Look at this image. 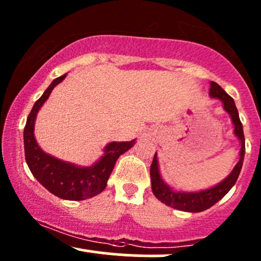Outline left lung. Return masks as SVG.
Listing matches in <instances>:
<instances>
[{
	"instance_id": "obj_1",
	"label": "left lung",
	"mask_w": 261,
	"mask_h": 261,
	"mask_svg": "<svg viewBox=\"0 0 261 261\" xmlns=\"http://www.w3.org/2000/svg\"><path fill=\"white\" fill-rule=\"evenodd\" d=\"M210 95L212 98L221 99L223 103V109L230 115L232 122L234 124V135L241 141V152H239V162L236 164L230 174L217 184L216 187L206 189V190L197 191V193H184V191H174L172 188L164 182L161 178L160 169H158V160L157 153L154 154L153 161L151 164V182H152V191L154 196L160 201L166 203L170 207L180 210V211L187 212H201L205 211L214 206L217 201H220L222 197L232 189L238 179L239 173H241L242 166H243L244 153H245V140L243 134V125H242L241 119H239L238 110H237L234 100L232 97H229L226 92L223 91L222 87L218 86L216 82H210Z\"/></svg>"
}]
</instances>
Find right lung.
I'll return each mask as SVG.
<instances>
[{
    "label": "right lung",
    "instance_id": "add662e5",
    "mask_svg": "<svg viewBox=\"0 0 261 261\" xmlns=\"http://www.w3.org/2000/svg\"><path fill=\"white\" fill-rule=\"evenodd\" d=\"M65 77L66 74H62L54 80L43 95L35 101L29 113L23 134L24 153L32 174L45 189L60 199L81 201L98 195L106 189L115 162L122 153L133 147L135 140L128 142H110L104 148V154L100 160L91 167H79L45 153L39 147L34 137L35 119L39 109L49 98L54 87L62 82Z\"/></svg>",
    "mask_w": 261,
    "mask_h": 261
}]
</instances>
